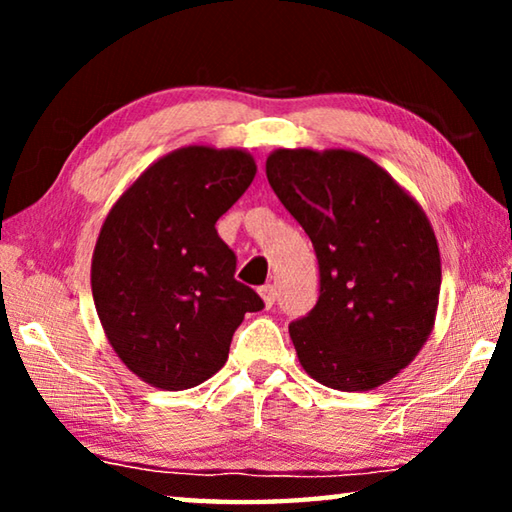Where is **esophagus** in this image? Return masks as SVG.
<instances>
[{"instance_id":"1","label":"esophagus","mask_w":512,"mask_h":512,"mask_svg":"<svg viewBox=\"0 0 512 512\" xmlns=\"http://www.w3.org/2000/svg\"><path fill=\"white\" fill-rule=\"evenodd\" d=\"M259 296L264 300V307L271 309L275 305V287L273 284H266V287L259 289Z\"/></svg>"}]
</instances>
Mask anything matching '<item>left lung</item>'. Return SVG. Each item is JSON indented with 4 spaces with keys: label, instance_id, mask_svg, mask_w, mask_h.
<instances>
[{
    "label": "left lung",
    "instance_id": "left-lung-1",
    "mask_svg": "<svg viewBox=\"0 0 512 512\" xmlns=\"http://www.w3.org/2000/svg\"><path fill=\"white\" fill-rule=\"evenodd\" d=\"M266 178L314 244L320 296L289 325L302 370L372 391L409 366L436 323L438 239L420 203L363 153L275 149Z\"/></svg>",
    "mask_w": 512,
    "mask_h": 512
}]
</instances>
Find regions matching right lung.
Listing matches in <instances>:
<instances>
[{"instance_id":"right-lung-1","label":"right lung","mask_w":512,"mask_h":512,"mask_svg":"<svg viewBox=\"0 0 512 512\" xmlns=\"http://www.w3.org/2000/svg\"><path fill=\"white\" fill-rule=\"evenodd\" d=\"M255 173V158L237 146H183L110 207L92 253V298L112 350L146 384H203L228 361L246 311L264 307L235 280L237 257L214 228Z\"/></svg>"}]
</instances>
